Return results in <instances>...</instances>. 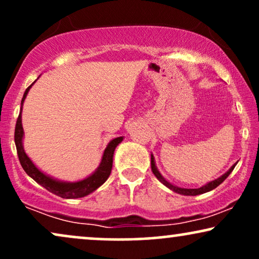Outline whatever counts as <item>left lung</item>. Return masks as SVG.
<instances>
[{"mask_svg": "<svg viewBox=\"0 0 259 259\" xmlns=\"http://www.w3.org/2000/svg\"><path fill=\"white\" fill-rule=\"evenodd\" d=\"M150 163H152V171H153V173H154V176H155L156 178H158L159 181L161 182L163 185H166V186H167L168 189L173 190V191H175V192H178V194L186 195V196H196V195H201V194H204V192L210 191V190H212V189L218 188V186L220 185L221 183L224 182L225 179L227 178V177L231 175V172L233 171L234 167H235V165H233L230 169H228L227 172L225 173L224 176H221L220 178H218V179H215V181H212V182H210V183H208L207 185L202 186V188H199V189H182V188H177V186L172 185L171 183H168L167 181H165V179L162 178V176L160 175V173L158 172V169H156V167H155V162H154V158H153V155H152V161H150Z\"/></svg>", "mask_w": 259, "mask_h": 259, "instance_id": "left-lung-1", "label": "left lung"}]
</instances>
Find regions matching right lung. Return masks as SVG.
<instances>
[{"label": "right lung", "mask_w": 259, "mask_h": 259, "mask_svg": "<svg viewBox=\"0 0 259 259\" xmlns=\"http://www.w3.org/2000/svg\"><path fill=\"white\" fill-rule=\"evenodd\" d=\"M29 87L25 91L24 97L21 100V110H22V104L26 96H27ZM21 110L20 114H19L18 119H16V125H15V133H14V141L16 146V152H18L19 161H20L22 168L27 175L31 177L32 179H34L38 184H40L42 188H45L48 191L52 192L54 195L60 196L62 198H80L83 196L90 195L91 192H93L94 190H97L100 185H103L106 182V179L109 178L111 175V169H112V162H113V152L116 149V147L118 146V143L122 142L123 137H117L111 141L109 146L106 147L105 152H104L103 160H101L100 166L93 175L88 177V178L83 179L81 182L76 183H63V182H57L55 179L50 178V177L45 176L44 173L39 171V169L33 165V162L29 160V158L26 155L24 148H22V135H24V129L21 125Z\"/></svg>", "instance_id": "obj_1"}]
</instances>
